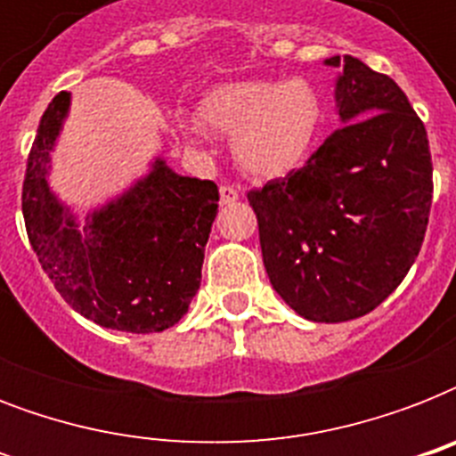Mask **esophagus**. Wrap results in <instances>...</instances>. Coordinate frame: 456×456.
I'll return each mask as SVG.
<instances>
[{"mask_svg": "<svg viewBox=\"0 0 456 456\" xmlns=\"http://www.w3.org/2000/svg\"><path fill=\"white\" fill-rule=\"evenodd\" d=\"M239 200V191H236L234 186H220V203L222 206H229V203H234Z\"/></svg>", "mask_w": 456, "mask_h": 456, "instance_id": "1", "label": "esophagus"}]
</instances>
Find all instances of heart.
Returning <instances> with one entry per match:
<instances>
[{
    "label": "heart",
    "instance_id": "obj_1",
    "mask_svg": "<svg viewBox=\"0 0 456 456\" xmlns=\"http://www.w3.org/2000/svg\"><path fill=\"white\" fill-rule=\"evenodd\" d=\"M203 127L232 137L236 165L253 177H281L310 153L322 123L317 92L305 80H234L208 89L196 106Z\"/></svg>",
    "mask_w": 456,
    "mask_h": 456
}]
</instances>
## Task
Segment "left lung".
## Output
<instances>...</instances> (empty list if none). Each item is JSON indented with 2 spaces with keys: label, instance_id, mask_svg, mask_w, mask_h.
<instances>
[{
  "label": "left lung",
  "instance_id": "left-lung-1",
  "mask_svg": "<svg viewBox=\"0 0 456 456\" xmlns=\"http://www.w3.org/2000/svg\"><path fill=\"white\" fill-rule=\"evenodd\" d=\"M340 125L298 170L248 191L274 291L310 322H347L395 291L424 243L433 163L395 80L331 56Z\"/></svg>",
  "mask_w": 456,
  "mask_h": 456
}]
</instances>
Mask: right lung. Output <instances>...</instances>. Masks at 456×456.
Returning <instances> with one entry per match:
<instances>
[{"label":"right lung","mask_w":456,"mask_h":456,"mask_svg":"<svg viewBox=\"0 0 456 456\" xmlns=\"http://www.w3.org/2000/svg\"><path fill=\"white\" fill-rule=\"evenodd\" d=\"M70 94L46 106L23 182V217L42 270L75 312L130 333L165 331L184 317L200 286L217 184L182 177L156 158L149 175L77 224L49 189L56 139Z\"/></svg>","instance_id":"1"}]
</instances>
